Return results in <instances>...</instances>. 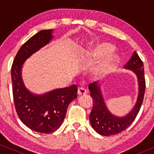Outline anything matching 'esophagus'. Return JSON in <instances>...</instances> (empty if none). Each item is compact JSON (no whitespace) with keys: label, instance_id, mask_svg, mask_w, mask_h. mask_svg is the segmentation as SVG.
Returning <instances> with one entry per match:
<instances>
[{"label":"esophagus","instance_id":"esophagus-1","mask_svg":"<svg viewBox=\"0 0 154 154\" xmlns=\"http://www.w3.org/2000/svg\"><path fill=\"white\" fill-rule=\"evenodd\" d=\"M77 93L79 95H83V94H86L87 93L86 89L83 87H79L78 90H77Z\"/></svg>","mask_w":154,"mask_h":154}]
</instances>
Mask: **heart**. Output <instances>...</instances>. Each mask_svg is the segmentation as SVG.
I'll use <instances>...</instances> for the list:
<instances>
[{
	"mask_svg": "<svg viewBox=\"0 0 154 154\" xmlns=\"http://www.w3.org/2000/svg\"><path fill=\"white\" fill-rule=\"evenodd\" d=\"M114 50V47L107 42L97 44L92 48L87 54L88 58H98L103 57L97 65L92 68V73L97 78H102L110 74L115 70L118 63L119 58L115 54H109Z\"/></svg>",
	"mask_w": 154,
	"mask_h": 154,
	"instance_id": "b5f03b06",
	"label": "heart"
}]
</instances>
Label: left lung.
<instances>
[{"label":"left lung","instance_id":"1","mask_svg":"<svg viewBox=\"0 0 154 154\" xmlns=\"http://www.w3.org/2000/svg\"><path fill=\"white\" fill-rule=\"evenodd\" d=\"M126 69L133 71L136 74L139 83V94L136 103L130 113L124 117H117L112 114L107 109L100 86L96 82L90 83L88 88L92 97L93 107L89 115L91 127L99 134L109 136L122 133L130 126L137 116L142 102L145 91L144 65L142 60L134 51L130 60L124 66Z\"/></svg>","mask_w":154,"mask_h":154}]
</instances>
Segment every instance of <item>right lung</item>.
I'll use <instances>...</instances> for the list:
<instances>
[{
    "label": "right lung",
    "mask_w": 154,
    "mask_h": 154,
    "mask_svg": "<svg viewBox=\"0 0 154 154\" xmlns=\"http://www.w3.org/2000/svg\"><path fill=\"white\" fill-rule=\"evenodd\" d=\"M53 29L41 30L29 38L15 57L11 76L15 110L23 124L32 130L51 133L63 123L68 106L77 98V86L57 88L43 94H34L26 88L21 77V68L27 58L50 42Z\"/></svg>",
    "instance_id": "right-lung-1"
}]
</instances>
